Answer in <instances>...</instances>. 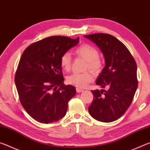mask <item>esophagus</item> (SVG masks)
<instances>
[{
    "label": "esophagus",
    "mask_w": 150,
    "mask_h": 150,
    "mask_svg": "<svg viewBox=\"0 0 150 150\" xmlns=\"http://www.w3.org/2000/svg\"><path fill=\"white\" fill-rule=\"evenodd\" d=\"M76 91H77V93H81V92H83V88H81L77 87V88H76Z\"/></svg>",
    "instance_id": "1"
}]
</instances>
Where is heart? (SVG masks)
I'll return each instance as SVG.
<instances>
[{
	"label": "heart",
	"mask_w": 150,
	"mask_h": 150,
	"mask_svg": "<svg viewBox=\"0 0 150 150\" xmlns=\"http://www.w3.org/2000/svg\"><path fill=\"white\" fill-rule=\"evenodd\" d=\"M75 54L83 58L87 62V68L93 72H97L102 67V62L98 58L99 54L98 50L88 44H83L75 50ZM60 65L65 71H69L71 66V57L69 53L63 54L60 58ZM93 80V75L89 72L82 73H74L67 77V82L69 84L79 87H85Z\"/></svg>",
	"instance_id": "b5f03b06"
}]
</instances>
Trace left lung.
<instances>
[{
  "instance_id": "1",
  "label": "left lung",
  "mask_w": 150,
  "mask_h": 150,
  "mask_svg": "<svg viewBox=\"0 0 150 150\" xmlns=\"http://www.w3.org/2000/svg\"><path fill=\"white\" fill-rule=\"evenodd\" d=\"M84 36L103 54L105 67L96 84L108 88L91 91L94 98L88 112L96 120L110 122L120 118L133 100L138 87L136 63L125 45L113 35L98 33Z\"/></svg>"
}]
</instances>
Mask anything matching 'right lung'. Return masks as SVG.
<instances>
[{
  "instance_id": "add662e5",
  "label": "right lung",
  "mask_w": 150,
  "mask_h": 150,
  "mask_svg": "<svg viewBox=\"0 0 150 150\" xmlns=\"http://www.w3.org/2000/svg\"><path fill=\"white\" fill-rule=\"evenodd\" d=\"M79 41V38L48 37L29 45L22 54L15 84L22 106L38 122L52 123L65 115L76 89L63 83L60 58Z\"/></svg>"
}]
</instances>
